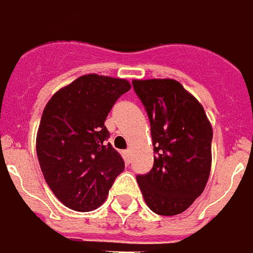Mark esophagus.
Returning a JSON list of instances; mask_svg holds the SVG:
<instances>
[{"mask_svg":"<svg viewBox=\"0 0 253 253\" xmlns=\"http://www.w3.org/2000/svg\"><path fill=\"white\" fill-rule=\"evenodd\" d=\"M130 155H132V149H126V151H124V156L128 160H130Z\"/></svg>","mask_w":253,"mask_h":253,"instance_id":"1","label":"esophagus"}]
</instances>
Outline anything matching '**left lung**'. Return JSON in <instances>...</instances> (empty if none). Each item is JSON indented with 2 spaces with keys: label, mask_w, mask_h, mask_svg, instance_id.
Masks as SVG:
<instances>
[{
  "label": "left lung",
  "mask_w": 253,
  "mask_h": 253,
  "mask_svg": "<svg viewBox=\"0 0 253 253\" xmlns=\"http://www.w3.org/2000/svg\"><path fill=\"white\" fill-rule=\"evenodd\" d=\"M151 124L154 167L136 179L154 213L185 211L204 191L211 167L213 129L202 105L174 79L132 82Z\"/></svg>",
  "instance_id": "8db88e82"
}]
</instances>
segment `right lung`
I'll return each instance as SVG.
<instances>
[{"label":"right lung","instance_id":"1","mask_svg":"<svg viewBox=\"0 0 253 253\" xmlns=\"http://www.w3.org/2000/svg\"><path fill=\"white\" fill-rule=\"evenodd\" d=\"M125 79L88 74L53 94L42 114L36 152L44 179L64 206L90 211L104 204L125 169L106 140L105 120L128 91Z\"/></svg>","mask_w":253,"mask_h":253}]
</instances>
